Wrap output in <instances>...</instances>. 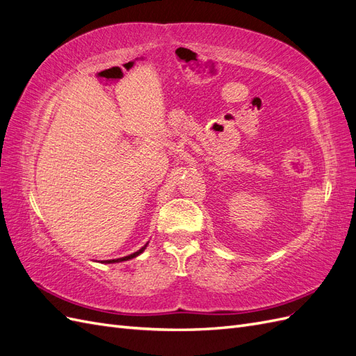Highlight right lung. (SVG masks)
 <instances>
[{"label": "right lung", "instance_id": "1", "mask_svg": "<svg viewBox=\"0 0 356 356\" xmlns=\"http://www.w3.org/2000/svg\"><path fill=\"white\" fill-rule=\"evenodd\" d=\"M145 248H147V245H144V246L141 248V250L136 251V252H134V254H131V255H126V257H122V258H115V260H106L105 263H106V264H110V263H120V261H127V260H131V258H135V257H138V255L141 254V252H144Z\"/></svg>", "mask_w": 356, "mask_h": 356}]
</instances>
